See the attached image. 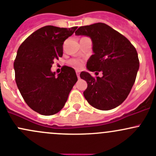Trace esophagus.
Masks as SVG:
<instances>
[{"label": "esophagus", "instance_id": "obj_1", "mask_svg": "<svg viewBox=\"0 0 156 156\" xmlns=\"http://www.w3.org/2000/svg\"><path fill=\"white\" fill-rule=\"evenodd\" d=\"M76 76H77L78 79H80V71H79V70H76Z\"/></svg>", "mask_w": 156, "mask_h": 156}]
</instances>
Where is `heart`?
I'll list each match as a JSON object with an SVG mask.
<instances>
[{
  "mask_svg": "<svg viewBox=\"0 0 156 156\" xmlns=\"http://www.w3.org/2000/svg\"><path fill=\"white\" fill-rule=\"evenodd\" d=\"M69 65H71L72 67H74L76 69H80V67H82V65H83V62H82L81 60L80 59H70L68 62Z\"/></svg>",
  "mask_w": 156,
  "mask_h": 156,
  "instance_id": "b5f03b06",
  "label": "heart"
}]
</instances>
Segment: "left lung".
Segmentation results:
<instances>
[{
	"mask_svg": "<svg viewBox=\"0 0 156 156\" xmlns=\"http://www.w3.org/2000/svg\"><path fill=\"white\" fill-rule=\"evenodd\" d=\"M75 34L91 37L94 55L88 61L87 68L103 73L102 77H93L81 72L80 77L88 84L83 92L85 98L98 110L115 108L127 98L135 82L140 63L135 47L102 22L80 27Z\"/></svg>",
	"mask_w": 156,
	"mask_h": 156,
	"instance_id": "1",
	"label": "left lung"
}]
</instances>
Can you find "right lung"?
Here are the masks:
<instances>
[{
  "label": "right lung",
  "mask_w": 156,
  "mask_h": 156,
  "mask_svg": "<svg viewBox=\"0 0 156 156\" xmlns=\"http://www.w3.org/2000/svg\"><path fill=\"white\" fill-rule=\"evenodd\" d=\"M76 28L46 25L28 36L17 51L16 83L28 107L41 115L60 111L77 81L72 67L64 66L58 77L50 70L55 59L62 57L65 41Z\"/></svg>",
  "instance_id": "obj_1"
}]
</instances>
